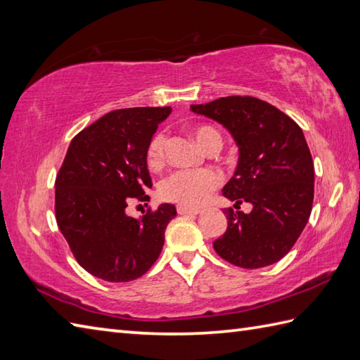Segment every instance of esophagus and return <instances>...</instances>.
<instances>
[{
  "mask_svg": "<svg viewBox=\"0 0 360 360\" xmlns=\"http://www.w3.org/2000/svg\"><path fill=\"white\" fill-rule=\"evenodd\" d=\"M176 210H178L179 215H198V213H200L198 209H190V207H186V205H178Z\"/></svg>",
  "mask_w": 360,
  "mask_h": 360,
  "instance_id": "1",
  "label": "esophagus"
}]
</instances>
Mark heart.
I'll use <instances>...</instances> for the list:
<instances>
[{
	"instance_id": "heart-1",
	"label": "heart",
	"mask_w": 360,
	"mask_h": 360,
	"mask_svg": "<svg viewBox=\"0 0 360 360\" xmlns=\"http://www.w3.org/2000/svg\"><path fill=\"white\" fill-rule=\"evenodd\" d=\"M196 141L201 147L209 150L212 145H223V137L219 131L210 125H200L193 129ZM168 137L164 131H159L151 137L147 147V164L151 168H158L165 159ZM221 184V176L212 168H195V170H174L159 182V196L165 201L176 202L186 207H200L209 200L213 190Z\"/></svg>"
}]
</instances>
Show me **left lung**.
<instances>
[{"instance_id":"obj_1","label":"left lung","mask_w":360,"mask_h":360,"mask_svg":"<svg viewBox=\"0 0 360 360\" xmlns=\"http://www.w3.org/2000/svg\"><path fill=\"white\" fill-rule=\"evenodd\" d=\"M190 110L219 122L233 136L240 158L223 195L235 207L252 204L250 213L224 210L227 231L213 249L244 269L277 263L303 232L314 201V162L302 128L250 96L221 97Z\"/></svg>"}]
</instances>
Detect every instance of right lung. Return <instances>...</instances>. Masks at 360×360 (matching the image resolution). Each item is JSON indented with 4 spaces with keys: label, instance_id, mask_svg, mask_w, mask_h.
Wrapping results in <instances>:
<instances>
[{
    "label": "right lung",
    "instance_id": "1",
    "mask_svg": "<svg viewBox=\"0 0 360 360\" xmlns=\"http://www.w3.org/2000/svg\"><path fill=\"white\" fill-rule=\"evenodd\" d=\"M170 106L105 114L74 137L56 178V219L83 269L105 281L142 277L164 246L173 204L136 219L125 209L147 202V147Z\"/></svg>",
    "mask_w": 360,
    "mask_h": 360
}]
</instances>
